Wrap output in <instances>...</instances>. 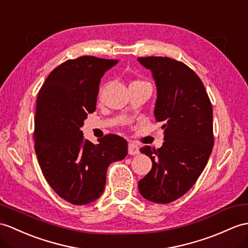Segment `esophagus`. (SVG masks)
<instances>
[{
  "label": "esophagus",
  "instance_id": "1",
  "mask_svg": "<svg viewBox=\"0 0 248 248\" xmlns=\"http://www.w3.org/2000/svg\"><path fill=\"white\" fill-rule=\"evenodd\" d=\"M140 153V150H139V146L135 143H129L128 145V154L131 155H138Z\"/></svg>",
  "mask_w": 248,
  "mask_h": 248
}]
</instances>
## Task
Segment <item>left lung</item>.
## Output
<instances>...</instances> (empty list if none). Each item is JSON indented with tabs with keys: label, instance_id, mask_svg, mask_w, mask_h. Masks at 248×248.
I'll use <instances>...</instances> for the list:
<instances>
[{
	"label": "left lung",
	"instance_id": "obj_1",
	"mask_svg": "<svg viewBox=\"0 0 248 248\" xmlns=\"http://www.w3.org/2000/svg\"><path fill=\"white\" fill-rule=\"evenodd\" d=\"M138 62L152 71L155 119L164 130L160 148L140 149L153 167L138 187L146 200L166 204L186 194L207 164L214 146L213 107L200 78L182 62L167 57L138 58Z\"/></svg>",
	"mask_w": 248,
	"mask_h": 248
}]
</instances>
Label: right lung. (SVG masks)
<instances>
[{"mask_svg": "<svg viewBox=\"0 0 248 248\" xmlns=\"http://www.w3.org/2000/svg\"><path fill=\"white\" fill-rule=\"evenodd\" d=\"M119 60L84 56L47 77L35 103L34 149L46 181L64 200L89 204L103 194L107 168L127 155V142L107 135L93 144L81 127L95 110L99 85Z\"/></svg>", "mask_w": 248, "mask_h": 248, "instance_id": "obj_1", "label": "right lung"}]
</instances>
